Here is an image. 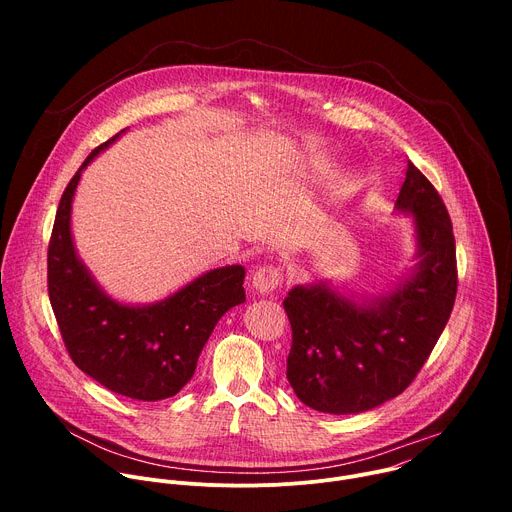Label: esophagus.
<instances>
[{
  "mask_svg": "<svg viewBox=\"0 0 512 512\" xmlns=\"http://www.w3.org/2000/svg\"><path fill=\"white\" fill-rule=\"evenodd\" d=\"M283 281V275H281V269L277 267H259L253 277H251V287L255 291H259V294H271V291H275Z\"/></svg>",
  "mask_w": 512,
  "mask_h": 512,
  "instance_id": "obj_1",
  "label": "esophagus"
}]
</instances>
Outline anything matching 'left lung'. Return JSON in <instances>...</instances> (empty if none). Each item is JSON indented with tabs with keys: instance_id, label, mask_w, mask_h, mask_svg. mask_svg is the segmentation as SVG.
<instances>
[{
	"instance_id": "1",
	"label": "left lung",
	"mask_w": 512,
	"mask_h": 512,
	"mask_svg": "<svg viewBox=\"0 0 512 512\" xmlns=\"http://www.w3.org/2000/svg\"><path fill=\"white\" fill-rule=\"evenodd\" d=\"M395 210L413 221L415 265L387 294L354 296L318 279L294 285L283 300L287 381L316 411L362 413L401 395L450 320L458 291L450 214L411 162Z\"/></svg>"
}]
</instances>
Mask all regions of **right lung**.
<instances>
[{"label":"right lung","instance_id":"add662e5","mask_svg":"<svg viewBox=\"0 0 512 512\" xmlns=\"http://www.w3.org/2000/svg\"><path fill=\"white\" fill-rule=\"evenodd\" d=\"M123 133L91 152L60 198L48 245V296L83 373L117 395L162 401L192 379L216 322L245 302V267L210 269L154 304H123L107 294L77 253L70 214L83 170Z\"/></svg>","mask_w":512,"mask_h":512}]
</instances>
